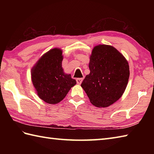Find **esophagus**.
I'll return each mask as SVG.
<instances>
[{
    "instance_id": "esophagus-1",
    "label": "esophagus",
    "mask_w": 154,
    "mask_h": 154,
    "mask_svg": "<svg viewBox=\"0 0 154 154\" xmlns=\"http://www.w3.org/2000/svg\"><path fill=\"white\" fill-rule=\"evenodd\" d=\"M83 80V78H77V79H76L77 83L78 85H80L81 83H82Z\"/></svg>"
}]
</instances>
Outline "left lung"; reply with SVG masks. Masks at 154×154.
Wrapping results in <instances>:
<instances>
[{
	"mask_svg": "<svg viewBox=\"0 0 154 154\" xmlns=\"http://www.w3.org/2000/svg\"><path fill=\"white\" fill-rule=\"evenodd\" d=\"M90 73L81 86L92 104L107 107L119 100L125 91L130 76L127 60L116 48L99 45L93 48L89 64Z\"/></svg>",
	"mask_w": 154,
	"mask_h": 154,
	"instance_id": "left-lung-1",
	"label": "left lung"
}]
</instances>
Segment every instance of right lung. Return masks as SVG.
Segmentation results:
<instances>
[{
  "label": "right lung",
  "instance_id": "add662e5",
  "mask_svg": "<svg viewBox=\"0 0 154 154\" xmlns=\"http://www.w3.org/2000/svg\"><path fill=\"white\" fill-rule=\"evenodd\" d=\"M62 51L54 48L44 54L32 69L33 85L41 99L48 104H57L63 100L76 84L70 74L62 68Z\"/></svg>",
  "mask_w": 154,
  "mask_h": 154
}]
</instances>
